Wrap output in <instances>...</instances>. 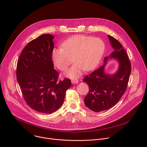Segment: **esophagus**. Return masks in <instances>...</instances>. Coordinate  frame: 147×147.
<instances>
[{
    "instance_id": "34e87169",
    "label": "esophagus",
    "mask_w": 147,
    "mask_h": 147,
    "mask_svg": "<svg viewBox=\"0 0 147 147\" xmlns=\"http://www.w3.org/2000/svg\"><path fill=\"white\" fill-rule=\"evenodd\" d=\"M71 82L73 84H77L78 82V80L77 79H73L71 80Z\"/></svg>"
}]
</instances>
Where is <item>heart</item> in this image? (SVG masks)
<instances>
[{
    "label": "heart",
    "mask_w": 147,
    "mask_h": 147,
    "mask_svg": "<svg viewBox=\"0 0 147 147\" xmlns=\"http://www.w3.org/2000/svg\"><path fill=\"white\" fill-rule=\"evenodd\" d=\"M61 48H53L51 58L54 65L65 71L73 61L75 63L65 73L70 78L80 77L83 71L95 69L104 54L105 44L99 38L84 35L70 37L61 44Z\"/></svg>",
    "instance_id": "b5f03b06"
}]
</instances>
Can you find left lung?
<instances>
[{"label": "left lung", "mask_w": 147, "mask_h": 147, "mask_svg": "<svg viewBox=\"0 0 147 147\" xmlns=\"http://www.w3.org/2000/svg\"><path fill=\"white\" fill-rule=\"evenodd\" d=\"M114 49L111 55L104 59V65L86 76L83 80L89 86V92L84 99L86 106L94 112L108 110L119 102L127 88L131 73V63L122 45L114 37L108 35ZM119 63L117 71L113 75L104 73V67L109 59Z\"/></svg>", "instance_id": "left-lung-1"}]
</instances>
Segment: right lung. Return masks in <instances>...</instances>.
Wrapping results in <instances>:
<instances>
[{
  "label": "right lung",
  "mask_w": 147,
  "mask_h": 147,
  "mask_svg": "<svg viewBox=\"0 0 147 147\" xmlns=\"http://www.w3.org/2000/svg\"><path fill=\"white\" fill-rule=\"evenodd\" d=\"M54 36L43 34L30 41L21 53L17 65V80L28 105L36 112L52 113L63 103L71 85L69 78L58 81L51 52Z\"/></svg>",
  "instance_id": "add662e5"
}]
</instances>
